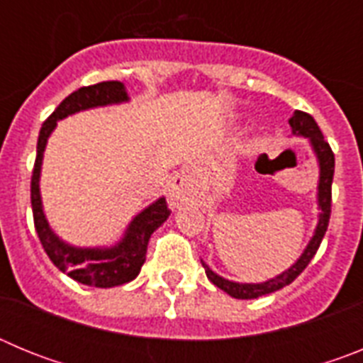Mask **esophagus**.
<instances>
[{"label":"esophagus","mask_w":363,"mask_h":363,"mask_svg":"<svg viewBox=\"0 0 363 363\" xmlns=\"http://www.w3.org/2000/svg\"><path fill=\"white\" fill-rule=\"evenodd\" d=\"M187 194H189V189H187V182H185V178L176 176V178L172 179L171 189H169V201H171V205H174V207L182 205L185 200H187Z\"/></svg>","instance_id":"1"}]
</instances>
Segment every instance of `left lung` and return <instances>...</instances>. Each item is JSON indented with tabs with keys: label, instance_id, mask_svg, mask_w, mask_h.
Instances as JSON below:
<instances>
[{
	"label": "left lung",
	"instance_id": "obj_1",
	"mask_svg": "<svg viewBox=\"0 0 363 363\" xmlns=\"http://www.w3.org/2000/svg\"><path fill=\"white\" fill-rule=\"evenodd\" d=\"M291 129L293 134L296 136H306L309 138L311 143H313L314 154L318 158L320 163V184H318V205L322 213H320V221L318 227L314 230L313 240L309 242L307 249L303 251V255L300 256L296 264L291 269H287L285 272H281L280 277L272 278V280L264 281V284H236V281H229L225 278L218 277L216 272H213L209 269V265L203 264L205 274L213 281L216 287H220L221 291H225L229 296L238 298V300H252V298L264 296V294L274 293V291L281 289L285 285L293 284L298 277H300L303 269L309 265L311 259L314 258L316 251H318L320 243H322L323 236H325L327 225H329V218H331V198H333V174H335V154H333L331 145L323 140V134L320 130L318 123L314 121V118L307 112L294 111V114L289 120Z\"/></svg>",
	"mask_w": 363,
	"mask_h": 363
}]
</instances>
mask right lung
I'll return each instance as SVG.
<instances>
[{
	"label": "right lung",
	"instance_id": "1",
	"mask_svg": "<svg viewBox=\"0 0 363 363\" xmlns=\"http://www.w3.org/2000/svg\"><path fill=\"white\" fill-rule=\"evenodd\" d=\"M120 101H127V92H125L123 83L120 82H101L96 83V85L82 86V89L67 96L62 104L57 105L56 111L41 125L40 138H38L36 162H34V171H32L30 178V203L34 227H36L38 238H40L50 262L60 271L67 272L72 280L83 285H92V287H104V289L105 287L123 285L138 277V272L145 262L147 243H149L150 234L171 216L165 198H160L158 201L149 205L143 213L138 214L130 221L129 229L118 245L111 247V249H78V247L63 243L50 230L49 223L45 220L40 196V171L47 138L56 127L57 120H63L69 114L85 111V108L120 104Z\"/></svg>",
	"mask_w": 363,
	"mask_h": 363
}]
</instances>
